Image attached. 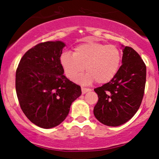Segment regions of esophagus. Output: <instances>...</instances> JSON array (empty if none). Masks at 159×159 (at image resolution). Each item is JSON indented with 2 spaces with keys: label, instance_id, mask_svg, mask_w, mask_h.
<instances>
[{
  "label": "esophagus",
  "instance_id": "1",
  "mask_svg": "<svg viewBox=\"0 0 159 159\" xmlns=\"http://www.w3.org/2000/svg\"><path fill=\"white\" fill-rule=\"evenodd\" d=\"M90 91H91L90 89H89V88H85V87H81V92H82V94H85L86 93L90 92Z\"/></svg>",
  "mask_w": 159,
  "mask_h": 159
}]
</instances>
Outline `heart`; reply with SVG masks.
Listing matches in <instances>:
<instances>
[{
    "mask_svg": "<svg viewBox=\"0 0 159 159\" xmlns=\"http://www.w3.org/2000/svg\"><path fill=\"white\" fill-rule=\"evenodd\" d=\"M60 62L65 75L73 79L86 70L85 75L75 81L88 84L96 81L102 84L114 79L122 63V53L117 46L100 43H83L74 48L73 54L63 52Z\"/></svg>",
    "mask_w": 159,
    "mask_h": 159,
    "instance_id": "b5f03b06",
    "label": "heart"
}]
</instances>
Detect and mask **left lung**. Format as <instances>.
<instances>
[{
	"instance_id": "8db88e82",
	"label": "left lung",
	"mask_w": 159,
	"mask_h": 159,
	"mask_svg": "<svg viewBox=\"0 0 159 159\" xmlns=\"http://www.w3.org/2000/svg\"><path fill=\"white\" fill-rule=\"evenodd\" d=\"M123 47L122 64L114 79L95 88L98 102L93 114L108 126L123 125L136 114L143 97L147 67L132 48Z\"/></svg>"
}]
</instances>
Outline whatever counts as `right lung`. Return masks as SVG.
I'll list each match as a JSON object with an SVG mask.
<instances>
[{"instance_id": "1", "label": "right lung", "mask_w": 159, "mask_h": 159, "mask_svg": "<svg viewBox=\"0 0 159 159\" xmlns=\"http://www.w3.org/2000/svg\"><path fill=\"white\" fill-rule=\"evenodd\" d=\"M65 43H42L29 49L19 62L16 90L20 107L37 126L51 129L66 118L81 87L63 75L60 62Z\"/></svg>"}]
</instances>
